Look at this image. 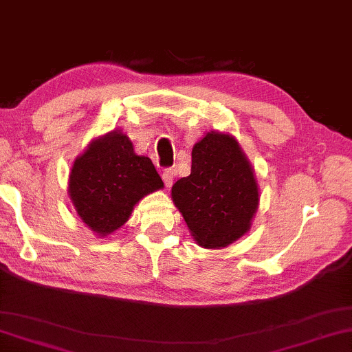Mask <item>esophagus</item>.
Instances as JSON below:
<instances>
[{
  "mask_svg": "<svg viewBox=\"0 0 352 352\" xmlns=\"http://www.w3.org/2000/svg\"><path fill=\"white\" fill-rule=\"evenodd\" d=\"M174 178H175V170L172 169V167H167V169L162 170V180H164V185L167 188L172 186V183H174Z\"/></svg>",
  "mask_w": 352,
  "mask_h": 352,
  "instance_id": "34e87169",
  "label": "esophagus"
}]
</instances>
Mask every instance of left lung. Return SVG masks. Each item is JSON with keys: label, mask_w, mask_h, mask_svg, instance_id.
<instances>
[{"label": "left lung", "mask_w": 352, "mask_h": 352, "mask_svg": "<svg viewBox=\"0 0 352 352\" xmlns=\"http://www.w3.org/2000/svg\"><path fill=\"white\" fill-rule=\"evenodd\" d=\"M191 156V174L172 186V199L199 245L223 248L248 232L258 210L253 169L237 140L214 131Z\"/></svg>", "instance_id": "obj_1"}]
</instances>
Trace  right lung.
<instances>
[{
    "label": "right lung",
    "instance_id": "1",
    "mask_svg": "<svg viewBox=\"0 0 352 352\" xmlns=\"http://www.w3.org/2000/svg\"><path fill=\"white\" fill-rule=\"evenodd\" d=\"M160 188L162 180L153 162L135 155L128 135L117 131L93 140L69 177L77 214L99 235L123 226L135 204Z\"/></svg>",
    "mask_w": 352,
    "mask_h": 352
}]
</instances>
